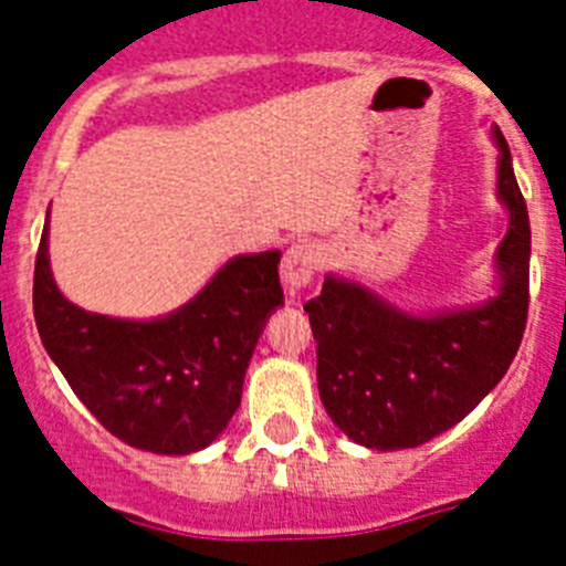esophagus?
<instances>
[{"label": "esophagus", "instance_id": "obj_1", "mask_svg": "<svg viewBox=\"0 0 566 566\" xmlns=\"http://www.w3.org/2000/svg\"><path fill=\"white\" fill-rule=\"evenodd\" d=\"M323 266V249L317 243H294L286 254H283V266H280V277H283V286L286 292L297 294L308 286L317 274V269Z\"/></svg>", "mask_w": 566, "mask_h": 566}]
</instances>
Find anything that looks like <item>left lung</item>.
I'll use <instances>...</instances> for the list:
<instances>
[{"label": "left lung", "mask_w": 566, "mask_h": 566, "mask_svg": "<svg viewBox=\"0 0 566 566\" xmlns=\"http://www.w3.org/2000/svg\"><path fill=\"white\" fill-rule=\"evenodd\" d=\"M496 192L507 234L496 249L499 289L476 306L413 314L357 280L326 274L306 312L317 339V388L339 431L371 451L431 442L462 422L507 374L530 303V218L502 129Z\"/></svg>", "instance_id": "left-lung-1"}]
</instances>
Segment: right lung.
<instances>
[{
	"label": "right lung",
	"instance_id": "add662e5",
	"mask_svg": "<svg viewBox=\"0 0 566 566\" xmlns=\"http://www.w3.org/2000/svg\"><path fill=\"white\" fill-rule=\"evenodd\" d=\"M277 263V249L238 254L164 317H107L59 292L44 221L33 272L39 337L113 437L138 451L187 457L221 437L238 411L254 345L269 314L283 306Z\"/></svg>",
	"mask_w": 566,
	"mask_h": 566
}]
</instances>
